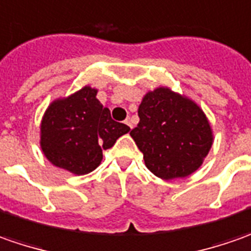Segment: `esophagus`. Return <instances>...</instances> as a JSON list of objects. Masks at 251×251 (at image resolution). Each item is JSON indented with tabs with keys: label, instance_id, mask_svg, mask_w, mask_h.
<instances>
[{
	"label": "esophagus",
	"instance_id": "1",
	"mask_svg": "<svg viewBox=\"0 0 251 251\" xmlns=\"http://www.w3.org/2000/svg\"><path fill=\"white\" fill-rule=\"evenodd\" d=\"M125 124H126V125H127V126H129V127H130V129H132V127H133V125H132V119H130V118H126Z\"/></svg>",
	"mask_w": 251,
	"mask_h": 251
}]
</instances>
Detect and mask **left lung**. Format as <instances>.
<instances>
[{
    "instance_id": "left-lung-1",
    "label": "left lung",
    "mask_w": 251,
    "mask_h": 251,
    "mask_svg": "<svg viewBox=\"0 0 251 251\" xmlns=\"http://www.w3.org/2000/svg\"><path fill=\"white\" fill-rule=\"evenodd\" d=\"M137 114L140 122L130 136L155 176L185 177L201 167L214 136L203 109L193 100L157 87L143 97Z\"/></svg>"
}]
</instances>
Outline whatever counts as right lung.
Instances as JSON below:
<instances>
[{
	"label": "right lung",
	"mask_w": 251,
	"mask_h": 251,
	"mask_svg": "<svg viewBox=\"0 0 251 251\" xmlns=\"http://www.w3.org/2000/svg\"><path fill=\"white\" fill-rule=\"evenodd\" d=\"M97 90L84 86L74 94L52 101L40 126V146L52 165L75 175L99 167L102 150L111 149L130 127L111 118L96 99Z\"/></svg>",
	"instance_id": "1"
}]
</instances>
